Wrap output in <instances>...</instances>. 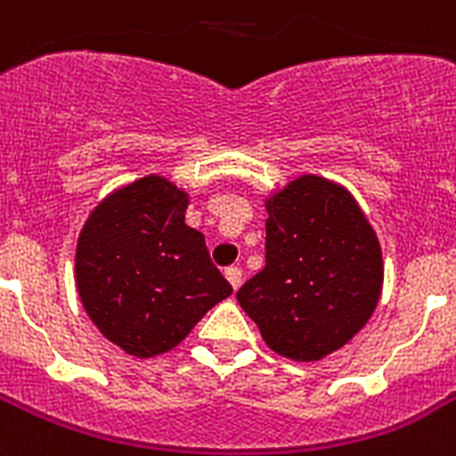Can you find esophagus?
<instances>
[{
	"instance_id": "obj_1",
	"label": "esophagus",
	"mask_w": 456,
	"mask_h": 456,
	"mask_svg": "<svg viewBox=\"0 0 456 456\" xmlns=\"http://www.w3.org/2000/svg\"><path fill=\"white\" fill-rule=\"evenodd\" d=\"M224 276H227V281L232 283V288L239 290L240 281H243V272H240L239 266H227V269H224Z\"/></svg>"
}]
</instances>
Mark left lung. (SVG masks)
Masks as SVG:
<instances>
[{"instance_id":"left-lung-1","label":"left lung","mask_w":456,"mask_h":456,"mask_svg":"<svg viewBox=\"0 0 456 456\" xmlns=\"http://www.w3.org/2000/svg\"><path fill=\"white\" fill-rule=\"evenodd\" d=\"M266 265L236 292L266 346L321 361L368 323L384 283L375 229L342 184L299 175L265 201Z\"/></svg>"}]
</instances>
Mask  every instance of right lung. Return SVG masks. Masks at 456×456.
<instances>
[{
  "label": "right lung",
  "mask_w": 456,
  "mask_h": 456,
  "mask_svg": "<svg viewBox=\"0 0 456 456\" xmlns=\"http://www.w3.org/2000/svg\"><path fill=\"white\" fill-rule=\"evenodd\" d=\"M187 191L140 177L102 199L77 240V290L88 318L138 358L166 354L232 295L201 232L184 224Z\"/></svg>",
  "instance_id": "right-lung-1"
}]
</instances>
